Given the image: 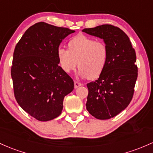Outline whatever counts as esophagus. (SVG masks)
Instances as JSON below:
<instances>
[{"label":"esophagus","mask_w":153,"mask_h":153,"mask_svg":"<svg viewBox=\"0 0 153 153\" xmlns=\"http://www.w3.org/2000/svg\"><path fill=\"white\" fill-rule=\"evenodd\" d=\"M82 83L79 82H77V81H75L74 82V88H79V87L82 86Z\"/></svg>","instance_id":"34e87169"}]
</instances>
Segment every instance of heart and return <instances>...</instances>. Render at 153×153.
Masks as SVG:
<instances>
[{"label": "heart", "mask_w": 153, "mask_h": 153, "mask_svg": "<svg viewBox=\"0 0 153 153\" xmlns=\"http://www.w3.org/2000/svg\"><path fill=\"white\" fill-rule=\"evenodd\" d=\"M68 50L60 47L57 52L59 63L68 74L79 68V74L90 79L98 78L108 62L109 50L106 44L85 35L74 37L68 44Z\"/></svg>", "instance_id": "b5f03b06"}]
</instances>
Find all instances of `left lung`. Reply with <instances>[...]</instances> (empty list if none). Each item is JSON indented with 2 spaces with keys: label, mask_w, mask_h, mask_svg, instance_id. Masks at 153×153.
Wrapping results in <instances>:
<instances>
[{
  "label": "left lung",
  "mask_w": 153,
  "mask_h": 153,
  "mask_svg": "<svg viewBox=\"0 0 153 153\" xmlns=\"http://www.w3.org/2000/svg\"><path fill=\"white\" fill-rule=\"evenodd\" d=\"M83 32L103 39L109 50L108 62L99 78L87 84L86 109L92 116L107 120L128 106L138 76L136 56L128 36L119 27L102 25Z\"/></svg>",
  "instance_id": "1"
}]
</instances>
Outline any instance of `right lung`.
<instances>
[{"mask_svg": "<svg viewBox=\"0 0 153 153\" xmlns=\"http://www.w3.org/2000/svg\"><path fill=\"white\" fill-rule=\"evenodd\" d=\"M74 30L41 22L30 26L16 45L11 74L18 104L33 117L48 121L61 114L64 97L74 88L59 66L60 43Z\"/></svg>", "mask_w": 153, "mask_h": 153, "instance_id": "obj_1", "label": "right lung"}]
</instances>
